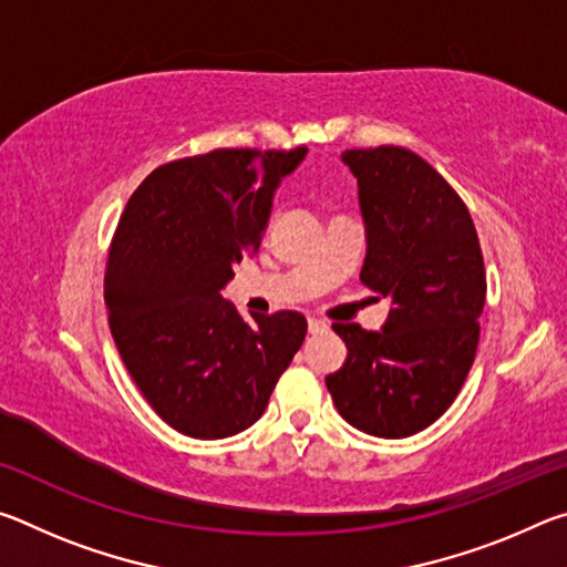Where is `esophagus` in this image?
Returning <instances> with one entry per match:
<instances>
[{"label":"esophagus","mask_w":567,"mask_h":567,"mask_svg":"<svg viewBox=\"0 0 567 567\" xmlns=\"http://www.w3.org/2000/svg\"><path fill=\"white\" fill-rule=\"evenodd\" d=\"M307 330H310L312 334L315 332H322V330H328V322L318 320V318H310V320H307Z\"/></svg>","instance_id":"esophagus-1"}]
</instances>
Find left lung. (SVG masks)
<instances>
[{
  "label": "left lung",
  "mask_w": 567,
  "mask_h": 567,
  "mask_svg": "<svg viewBox=\"0 0 567 567\" xmlns=\"http://www.w3.org/2000/svg\"><path fill=\"white\" fill-rule=\"evenodd\" d=\"M364 225L360 280L388 297L382 328L334 322L348 360L324 378L334 408L375 437H408L443 415L475 360L485 267L463 199L415 152L348 150Z\"/></svg>",
  "instance_id": "obj_1"
}]
</instances>
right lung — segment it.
I'll return each instance as SVG.
<instances>
[{
    "instance_id": "1",
    "label": "right lung",
    "mask_w": 567,
    "mask_h": 567,
    "mask_svg": "<svg viewBox=\"0 0 567 567\" xmlns=\"http://www.w3.org/2000/svg\"><path fill=\"white\" fill-rule=\"evenodd\" d=\"M290 152L215 150L157 167L130 197L110 247L104 302L132 380L177 433L223 440L260 420L307 320H245L223 287L260 249Z\"/></svg>"
}]
</instances>
